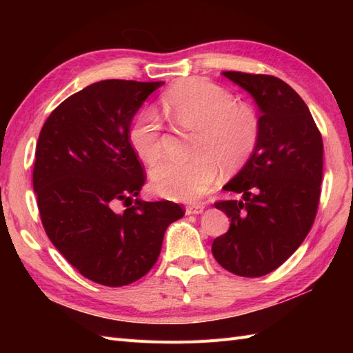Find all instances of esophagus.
Instances as JSON below:
<instances>
[{
  "label": "esophagus",
  "instance_id": "1",
  "mask_svg": "<svg viewBox=\"0 0 353 353\" xmlns=\"http://www.w3.org/2000/svg\"><path fill=\"white\" fill-rule=\"evenodd\" d=\"M205 209L203 203H192L186 206V214L188 215H196V214H201Z\"/></svg>",
  "mask_w": 353,
  "mask_h": 353
}]
</instances>
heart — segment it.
<instances>
[{"label": "heart", "instance_id": "heart-1", "mask_svg": "<svg viewBox=\"0 0 353 353\" xmlns=\"http://www.w3.org/2000/svg\"><path fill=\"white\" fill-rule=\"evenodd\" d=\"M163 104L182 127L196 129L191 159L163 161L152 170V182L161 196L192 201L211 190L219 167L234 172L250 161L261 138L258 112L212 81L191 79L172 86ZM133 152L145 163L162 156V123L152 108L141 109L129 129Z\"/></svg>", "mask_w": 353, "mask_h": 353}]
</instances>
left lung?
<instances>
[{"mask_svg":"<svg viewBox=\"0 0 353 353\" xmlns=\"http://www.w3.org/2000/svg\"><path fill=\"white\" fill-rule=\"evenodd\" d=\"M259 108L261 138L250 161L224 186L239 200L216 201L230 219L212 254L228 272L259 277L281 267L316 220L323 176V141L294 89L267 74L224 71Z\"/></svg>","mask_w":353,"mask_h":353,"instance_id":"obj_1","label":"left lung"}]
</instances>
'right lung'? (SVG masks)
<instances>
[{"label":"right lung","mask_w":353,"mask_h":353,"mask_svg":"<svg viewBox=\"0 0 353 353\" xmlns=\"http://www.w3.org/2000/svg\"><path fill=\"white\" fill-rule=\"evenodd\" d=\"M163 81L101 80L51 112L33 168L43 229L89 281L123 287L150 272L165 230L185 215L168 200L138 194L145 171L129 142L132 119ZM123 203L126 209L119 212Z\"/></svg>","instance_id":"1"}]
</instances>
